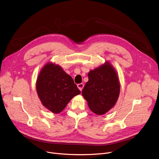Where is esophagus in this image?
I'll return each instance as SVG.
<instances>
[{
    "instance_id": "esophagus-1",
    "label": "esophagus",
    "mask_w": 159,
    "mask_h": 159,
    "mask_svg": "<svg viewBox=\"0 0 159 159\" xmlns=\"http://www.w3.org/2000/svg\"><path fill=\"white\" fill-rule=\"evenodd\" d=\"M84 84H82V83L77 84V87H78L79 89L80 90V91H82V90L83 89V87H84Z\"/></svg>"
}]
</instances>
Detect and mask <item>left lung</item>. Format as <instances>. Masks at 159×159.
<instances>
[{"instance_id":"1","label":"left lung","mask_w":159,"mask_h":159,"mask_svg":"<svg viewBox=\"0 0 159 159\" xmlns=\"http://www.w3.org/2000/svg\"><path fill=\"white\" fill-rule=\"evenodd\" d=\"M89 81L82 92L89 107L95 114L102 115L115 105L120 91L119 79L108 61L88 74Z\"/></svg>"}]
</instances>
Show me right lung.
Returning a JSON list of instances; mask_svg holds the SVG:
<instances>
[{
    "mask_svg": "<svg viewBox=\"0 0 159 159\" xmlns=\"http://www.w3.org/2000/svg\"><path fill=\"white\" fill-rule=\"evenodd\" d=\"M36 91L42 104L53 113L61 112L80 91L73 79L58 65L48 63L36 80Z\"/></svg>",
    "mask_w": 159,
    "mask_h": 159,
    "instance_id": "obj_1",
    "label": "right lung"
}]
</instances>
